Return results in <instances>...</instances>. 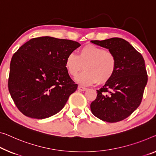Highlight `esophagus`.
I'll use <instances>...</instances> for the list:
<instances>
[{
    "instance_id": "34e87169",
    "label": "esophagus",
    "mask_w": 156,
    "mask_h": 156,
    "mask_svg": "<svg viewBox=\"0 0 156 156\" xmlns=\"http://www.w3.org/2000/svg\"><path fill=\"white\" fill-rule=\"evenodd\" d=\"M78 89H79V90H80V91H85V90H87V88L85 87H83V86H79Z\"/></svg>"
}]
</instances>
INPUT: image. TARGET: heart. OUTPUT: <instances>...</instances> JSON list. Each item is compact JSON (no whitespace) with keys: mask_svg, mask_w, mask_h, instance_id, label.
<instances>
[{"mask_svg":"<svg viewBox=\"0 0 156 156\" xmlns=\"http://www.w3.org/2000/svg\"><path fill=\"white\" fill-rule=\"evenodd\" d=\"M65 66L69 75L75 76L84 67L85 70L75 78L83 86H88L98 81H108L116 70V60L112 52L104 48L88 44L79 50L77 55L73 52L67 56Z\"/></svg>","mask_w":156,"mask_h":156,"instance_id":"1","label":"heart"}]
</instances>
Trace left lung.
I'll return each mask as SVG.
<instances>
[{"label": "left lung", "mask_w": 156, "mask_h": 156, "mask_svg": "<svg viewBox=\"0 0 156 156\" xmlns=\"http://www.w3.org/2000/svg\"><path fill=\"white\" fill-rule=\"evenodd\" d=\"M90 42L109 49L116 60L113 76L97 90V98L90 104V110L103 121H121L133 114L142 102L148 81L144 60L142 54L122 38Z\"/></svg>", "instance_id": "1"}]
</instances>
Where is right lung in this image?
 <instances>
[{
	"label": "right lung",
	"mask_w": 156,
	"mask_h": 156,
	"mask_svg": "<svg viewBox=\"0 0 156 156\" xmlns=\"http://www.w3.org/2000/svg\"><path fill=\"white\" fill-rule=\"evenodd\" d=\"M80 46L73 40L44 36L33 38L17 50L10 62L8 89L21 113L43 119L63 108L77 88L65 61Z\"/></svg>",
	"instance_id": "1"
}]
</instances>
